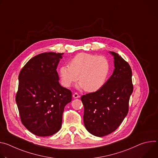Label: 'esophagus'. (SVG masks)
<instances>
[{
  "instance_id": "1",
  "label": "esophagus",
  "mask_w": 158,
  "mask_h": 158,
  "mask_svg": "<svg viewBox=\"0 0 158 158\" xmlns=\"http://www.w3.org/2000/svg\"><path fill=\"white\" fill-rule=\"evenodd\" d=\"M73 98H79L80 96H79V95L77 94V93H74V94H73Z\"/></svg>"
}]
</instances>
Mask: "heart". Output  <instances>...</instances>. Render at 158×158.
<instances>
[{
  "instance_id": "obj_1",
  "label": "heart",
  "mask_w": 158,
  "mask_h": 158,
  "mask_svg": "<svg viewBox=\"0 0 158 158\" xmlns=\"http://www.w3.org/2000/svg\"><path fill=\"white\" fill-rule=\"evenodd\" d=\"M109 73V63L105 57L79 53L69 61V66L60 67L59 77L65 87H71L78 78V88H84L87 92H95L105 84Z\"/></svg>"
}]
</instances>
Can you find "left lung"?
I'll return each instance as SVG.
<instances>
[{
	"instance_id": "8db88e82",
	"label": "left lung",
	"mask_w": 158,
	"mask_h": 158,
	"mask_svg": "<svg viewBox=\"0 0 158 158\" xmlns=\"http://www.w3.org/2000/svg\"><path fill=\"white\" fill-rule=\"evenodd\" d=\"M110 53L114 59L113 74L98 91L81 97L84 126L90 133L98 137L110 134L120 126L127 114L133 91L129 64L118 54Z\"/></svg>"
}]
</instances>
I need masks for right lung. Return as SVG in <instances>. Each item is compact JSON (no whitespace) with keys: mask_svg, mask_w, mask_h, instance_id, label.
<instances>
[{"mask_svg":"<svg viewBox=\"0 0 158 158\" xmlns=\"http://www.w3.org/2000/svg\"><path fill=\"white\" fill-rule=\"evenodd\" d=\"M63 53L44 52L31 59L19 75L15 101L22 123L38 136H49L62 125L65 106L72 101L56 71Z\"/></svg>","mask_w":158,"mask_h":158,"instance_id":"right-lung-1","label":"right lung"}]
</instances>
